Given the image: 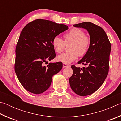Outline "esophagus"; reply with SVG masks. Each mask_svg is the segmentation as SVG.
<instances>
[{
  "label": "esophagus",
  "instance_id": "1",
  "mask_svg": "<svg viewBox=\"0 0 121 121\" xmlns=\"http://www.w3.org/2000/svg\"><path fill=\"white\" fill-rule=\"evenodd\" d=\"M62 65H63V68H65V67H69V65L66 64V63H63Z\"/></svg>",
  "mask_w": 121,
  "mask_h": 121
}]
</instances>
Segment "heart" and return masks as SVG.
<instances>
[{
  "mask_svg": "<svg viewBox=\"0 0 121 121\" xmlns=\"http://www.w3.org/2000/svg\"><path fill=\"white\" fill-rule=\"evenodd\" d=\"M65 40L56 36L52 40V45L54 51L60 53L63 50L65 44L69 45L68 52L59 55L57 61L68 64L77 59L78 56H84L86 53L90 44V39L85 35V32L78 28H73L64 35Z\"/></svg>",
  "mask_w": 121,
  "mask_h": 121,
  "instance_id": "b5f03b06",
  "label": "heart"
}]
</instances>
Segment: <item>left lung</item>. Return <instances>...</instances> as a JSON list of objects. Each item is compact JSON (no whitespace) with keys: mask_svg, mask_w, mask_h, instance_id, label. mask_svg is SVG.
Masks as SVG:
<instances>
[{"mask_svg":"<svg viewBox=\"0 0 121 121\" xmlns=\"http://www.w3.org/2000/svg\"><path fill=\"white\" fill-rule=\"evenodd\" d=\"M89 32L90 44L84 56L77 63L87 65L83 68L71 65L73 75L69 84L73 91L80 96L92 94L101 86L109 70L111 45L103 29L90 22L74 24Z\"/></svg>","mask_w":121,"mask_h":121,"instance_id":"1","label":"left lung"}]
</instances>
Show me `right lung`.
Segmentation results:
<instances>
[{"mask_svg":"<svg viewBox=\"0 0 121 121\" xmlns=\"http://www.w3.org/2000/svg\"><path fill=\"white\" fill-rule=\"evenodd\" d=\"M68 26L49 20L37 19L26 24L16 47L15 71L23 87L34 94L43 93L50 87L52 77L62 68V63H49L56 57L54 37Z\"/></svg>","mask_w":121,"mask_h":121,"instance_id":"right-lung-1","label":"right lung"}]
</instances>
